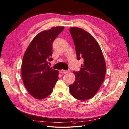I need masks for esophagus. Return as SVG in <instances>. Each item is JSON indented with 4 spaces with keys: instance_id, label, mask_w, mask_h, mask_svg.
Wrapping results in <instances>:
<instances>
[{
    "instance_id": "esophagus-1",
    "label": "esophagus",
    "mask_w": 129,
    "mask_h": 129,
    "mask_svg": "<svg viewBox=\"0 0 129 129\" xmlns=\"http://www.w3.org/2000/svg\"><path fill=\"white\" fill-rule=\"evenodd\" d=\"M60 72L61 74H67V73H68V72H69V71H67V70H61L60 71Z\"/></svg>"
}]
</instances>
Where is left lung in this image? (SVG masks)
Returning a JSON list of instances; mask_svg holds the SVG:
<instances>
[{
	"label": "left lung",
	"mask_w": 129,
	"mask_h": 129,
	"mask_svg": "<svg viewBox=\"0 0 129 129\" xmlns=\"http://www.w3.org/2000/svg\"><path fill=\"white\" fill-rule=\"evenodd\" d=\"M70 31L75 45L77 59L81 57L84 64L75 75L74 83L69 85L70 93L78 100L86 101L96 94L106 75V65L98 43L89 33L78 27Z\"/></svg>",
	"instance_id": "obj_1"
}]
</instances>
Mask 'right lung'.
Wrapping results in <instances>:
<instances>
[{
	"mask_svg": "<svg viewBox=\"0 0 129 129\" xmlns=\"http://www.w3.org/2000/svg\"><path fill=\"white\" fill-rule=\"evenodd\" d=\"M64 27H54L38 33L24 54L21 74L25 87L31 96L42 99L52 94L59 71L48 66L52 61V44Z\"/></svg>",
	"mask_w": 129,
	"mask_h": 129,
	"instance_id": "right-lung-1",
	"label": "right lung"
}]
</instances>
